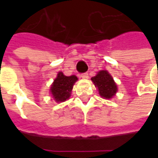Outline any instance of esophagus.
Here are the masks:
<instances>
[{
	"label": "esophagus",
	"mask_w": 158,
	"mask_h": 158,
	"mask_svg": "<svg viewBox=\"0 0 158 158\" xmlns=\"http://www.w3.org/2000/svg\"><path fill=\"white\" fill-rule=\"evenodd\" d=\"M80 77H81L82 79H89V74H88V73H83L80 74Z\"/></svg>",
	"instance_id": "1"
}]
</instances>
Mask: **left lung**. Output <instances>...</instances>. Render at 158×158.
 I'll return each mask as SVG.
<instances>
[{
  "label": "left lung",
  "mask_w": 158,
  "mask_h": 158,
  "mask_svg": "<svg viewBox=\"0 0 158 158\" xmlns=\"http://www.w3.org/2000/svg\"><path fill=\"white\" fill-rule=\"evenodd\" d=\"M96 87L98 88L100 96L103 98L110 99L112 98L118 90L116 84L113 81L112 76L107 71H100L97 75L91 78Z\"/></svg>",
  "instance_id": "8db88e82"
}]
</instances>
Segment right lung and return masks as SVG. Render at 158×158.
Returning a JSON list of instances; mask_svg holds the SVG:
<instances>
[{
  "label": "right lung",
  "mask_w": 158,
  "mask_h": 158,
  "mask_svg": "<svg viewBox=\"0 0 158 158\" xmlns=\"http://www.w3.org/2000/svg\"><path fill=\"white\" fill-rule=\"evenodd\" d=\"M77 80L78 78L75 75L65 76L62 72H59L51 87V92L54 99L57 102L69 99L73 86Z\"/></svg>",
  "instance_id": "1"
}]
</instances>
